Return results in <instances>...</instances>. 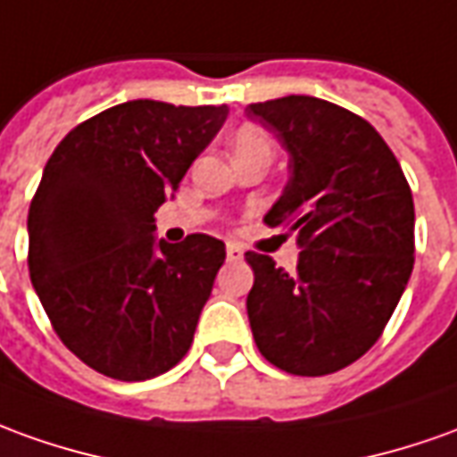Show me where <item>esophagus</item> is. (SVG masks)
Returning a JSON list of instances; mask_svg holds the SVG:
<instances>
[{"mask_svg": "<svg viewBox=\"0 0 457 457\" xmlns=\"http://www.w3.org/2000/svg\"><path fill=\"white\" fill-rule=\"evenodd\" d=\"M226 256H228V261H241L244 259V248L238 244H226Z\"/></svg>", "mask_w": 457, "mask_h": 457, "instance_id": "1", "label": "esophagus"}]
</instances>
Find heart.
<instances>
[{
    "label": "heart",
    "mask_w": 457,
    "mask_h": 457,
    "mask_svg": "<svg viewBox=\"0 0 457 457\" xmlns=\"http://www.w3.org/2000/svg\"><path fill=\"white\" fill-rule=\"evenodd\" d=\"M251 149H270V138L256 129H241L234 138V154Z\"/></svg>",
    "instance_id": "1"
}]
</instances>
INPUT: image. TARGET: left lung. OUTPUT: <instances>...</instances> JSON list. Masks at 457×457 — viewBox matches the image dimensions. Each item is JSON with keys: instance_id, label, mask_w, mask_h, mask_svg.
I'll return each mask as SVG.
<instances>
[{"instance_id": "left-lung-1", "label": "left lung", "mask_w": 457, "mask_h": 457, "mask_svg": "<svg viewBox=\"0 0 457 457\" xmlns=\"http://www.w3.org/2000/svg\"><path fill=\"white\" fill-rule=\"evenodd\" d=\"M286 151L291 179L263 221L301 246L295 273L248 251L246 311L261 355L294 376H328L378 341L413 270L415 209L376 129L316 96L248 104Z\"/></svg>"}]
</instances>
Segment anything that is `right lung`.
Wrapping results in <instances>:
<instances>
[{"label":"right lung","mask_w":457,"mask_h":457,"mask_svg":"<svg viewBox=\"0 0 457 457\" xmlns=\"http://www.w3.org/2000/svg\"><path fill=\"white\" fill-rule=\"evenodd\" d=\"M228 106L116 104L66 134L31 198L29 276L66 348L116 380H146L191 348L223 241L154 238V211L223 127Z\"/></svg>","instance_id":"add662e5"}]
</instances>
